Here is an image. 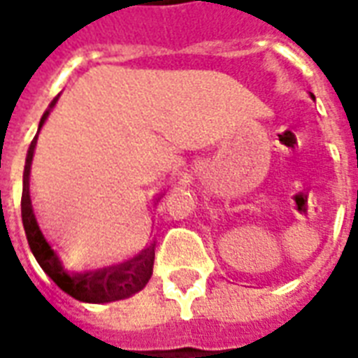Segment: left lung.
Wrapping results in <instances>:
<instances>
[{"label": "left lung", "mask_w": 358, "mask_h": 358, "mask_svg": "<svg viewBox=\"0 0 358 358\" xmlns=\"http://www.w3.org/2000/svg\"><path fill=\"white\" fill-rule=\"evenodd\" d=\"M313 98H314V96H313Z\"/></svg>", "instance_id": "8db88e82"}]
</instances>
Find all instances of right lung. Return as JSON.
I'll use <instances>...</instances> for the list:
<instances>
[{
    "label": "right lung",
    "mask_w": 358,
    "mask_h": 358,
    "mask_svg": "<svg viewBox=\"0 0 358 358\" xmlns=\"http://www.w3.org/2000/svg\"><path fill=\"white\" fill-rule=\"evenodd\" d=\"M57 96L42 114L36 136L27 151L24 170V190H22V222H24L27 242L40 268L53 279L57 287L68 296L85 303H110L125 299L140 292L148 285L153 273L155 242H148L138 251H116L108 248H87L81 255H71L64 242L50 227H42L36 218L33 196L29 190L31 164L34 148L42 125L55 107Z\"/></svg>",
    "instance_id": "1"
}]
</instances>
